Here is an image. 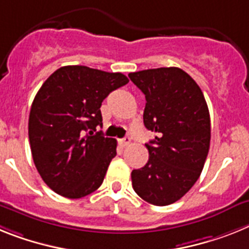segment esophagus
Listing matches in <instances>:
<instances>
[{
  "label": "esophagus",
  "mask_w": 249,
  "mask_h": 249,
  "mask_svg": "<svg viewBox=\"0 0 249 249\" xmlns=\"http://www.w3.org/2000/svg\"><path fill=\"white\" fill-rule=\"evenodd\" d=\"M119 144H120V145H122L123 148H125V146H127V145H129V144H130V138H129V137L123 138V139L119 140Z\"/></svg>",
  "instance_id": "obj_1"
}]
</instances>
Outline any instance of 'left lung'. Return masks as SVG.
<instances>
[{"label": "left lung", "instance_id": "left-lung-1", "mask_svg": "<svg viewBox=\"0 0 249 249\" xmlns=\"http://www.w3.org/2000/svg\"><path fill=\"white\" fill-rule=\"evenodd\" d=\"M145 95L144 125L157 134L149 160L131 172L135 193L154 205L177 202L198 180L208 155L211 118L198 84L179 68L130 72Z\"/></svg>", "mask_w": 249, "mask_h": 249}]
</instances>
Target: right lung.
I'll use <instances>...</instances> for the list:
<instances>
[{
    "label": "right lung",
    "mask_w": 249,
    "mask_h": 249,
    "mask_svg": "<svg viewBox=\"0 0 249 249\" xmlns=\"http://www.w3.org/2000/svg\"><path fill=\"white\" fill-rule=\"evenodd\" d=\"M129 80L122 72L62 66L42 84L31 105L29 139L42 180L55 193L77 199L95 192L116 155V140L105 138L104 99Z\"/></svg>",
    "instance_id": "1"
}]
</instances>
